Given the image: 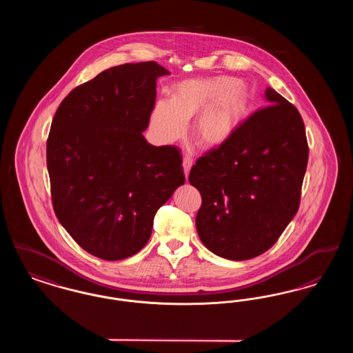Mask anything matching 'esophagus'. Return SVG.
Masks as SVG:
<instances>
[{
    "label": "esophagus",
    "instance_id": "1",
    "mask_svg": "<svg viewBox=\"0 0 353 353\" xmlns=\"http://www.w3.org/2000/svg\"><path fill=\"white\" fill-rule=\"evenodd\" d=\"M192 165H193V160H192V157H189V156H184V160H183V168H184L185 177H188L189 170L192 168Z\"/></svg>",
    "mask_w": 353,
    "mask_h": 353
}]
</instances>
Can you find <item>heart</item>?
<instances>
[{
	"instance_id": "1",
	"label": "heart",
	"mask_w": 353,
	"mask_h": 353,
	"mask_svg": "<svg viewBox=\"0 0 353 353\" xmlns=\"http://www.w3.org/2000/svg\"><path fill=\"white\" fill-rule=\"evenodd\" d=\"M249 94L242 83L228 77L193 78L174 84L168 103L159 101L152 111V125L165 141L185 132L193 117L192 137L203 150H217L233 136L248 111Z\"/></svg>"
}]
</instances>
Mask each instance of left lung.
Wrapping results in <instances>:
<instances>
[{
  "instance_id": "8db88e82",
  "label": "left lung",
  "mask_w": 353,
  "mask_h": 353,
  "mask_svg": "<svg viewBox=\"0 0 353 353\" xmlns=\"http://www.w3.org/2000/svg\"><path fill=\"white\" fill-rule=\"evenodd\" d=\"M265 98L269 105L239 124L225 145L206 152L189 173L201 194L200 239L232 261L268 252L301 203L308 161L302 117L270 87Z\"/></svg>"
}]
</instances>
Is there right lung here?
Masks as SVG:
<instances>
[{"label": "right lung", "instance_id": "1", "mask_svg": "<svg viewBox=\"0 0 353 353\" xmlns=\"http://www.w3.org/2000/svg\"><path fill=\"white\" fill-rule=\"evenodd\" d=\"M156 62L104 70L59 104L46 143L57 219L87 252L120 261L148 242L156 212L185 183L173 145L153 147L143 131L156 101Z\"/></svg>", "mask_w": 353, "mask_h": 353}]
</instances>
